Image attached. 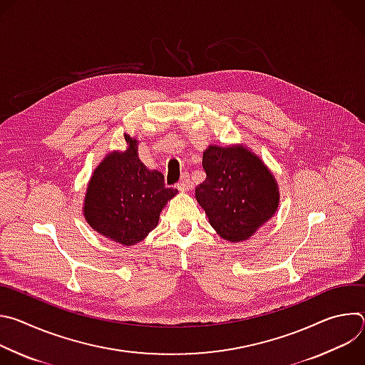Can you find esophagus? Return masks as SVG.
Listing matches in <instances>:
<instances>
[{"mask_svg": "<svg viewBox=\"0 0 365 365\" xmlns=\"http://www.w3.org/2000/svg\"><path fill=\"white\" fill-rule=\"evenodd\" d=\"M176 186H178V189L179 190H182V192H187L189 189H190V179L187 178V176H183L178 183H176Z\"/></svg>", "mask_w": 365, "mask_h": 365, "instance_id": "obj_1", "label": "esophagus"}]
</instances>
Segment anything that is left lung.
<instances>
[{"mask_svg":"<svg viewBox=\"0 0 365 365\" xmlns=\"http://www.w3.org/2000/svg\"><path fill=\"white\" fill-rule=\"evenodd\" d=\"M202 166L206 179L196 186L195 197L224 240L245 241L276 214L277 182L250 148L210 145Z\"/></svg>","mask_w":365,"mask_h":365,"instance_id":"obj_1","label":"left lung"}]
</instances>
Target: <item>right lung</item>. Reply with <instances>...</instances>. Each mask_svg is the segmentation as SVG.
Masks as SVG:
<instances>
[{"label": "right lung", "instance_id": "1", "mask_svg": "<svg viewBox=\"0 0 365 365\" xmlns=\"http://www.w3.org/2000/svg\"><path fill=\"white\" fill-rule=\"evenodd\" d=\"M125 151L107 154L93 170L83 217L102 237L128 247L158 227L162 210L178 189L166 187L163 173L141 163L135 138L125 134Z\"/></svg>", "mask_w": 365, "mask_h": 365}]
</instances>
